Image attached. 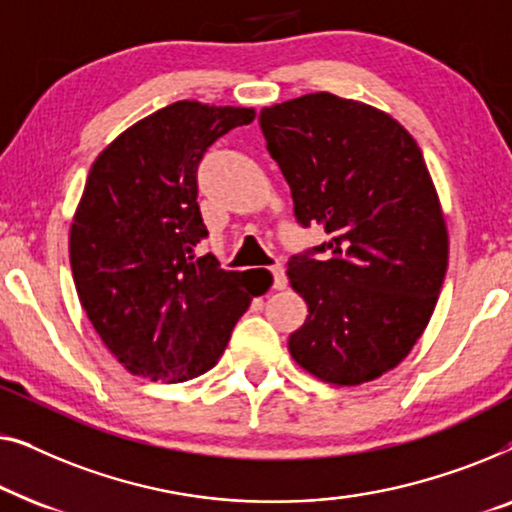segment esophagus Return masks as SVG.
<instances>
[{
    "instance_id": "34e87169",
    "label": "esophagus",
    "mask_w": 512,
    "mask_h": 512,
    "mask_svg": "<svg viewBox=\"0 0 512 512\" xmlns=\"http://www.w3.org/2000/svg\"><path fill=\"white\" fill-rule=\"evenodd\" d=\"M271 273H273V290H285V287H287V276H285L283 266L273 264L271 266Z\"/></svg>"
}]
</instances>
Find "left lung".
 Returning a JSON list of instances; mask_svg holds the SVG:
<instances>
[{"mask_svg":"<svg viewBox=\"0 0 512 512\" xmlns=\"http://www.w3.org/2000/svg\"><path fill=\"white\" fill-rule=\"evenodd\" d=\"M301 225L329 241L287 264L308 306L287 341L329 385L371 383L427 329L448 269V227L417 141L376 106L313 92L259 111Z\"/></svg>","mask_w":512,"mask_h":512,"instance_id":"left-lung-1","label":"left lung"}]
</instances>
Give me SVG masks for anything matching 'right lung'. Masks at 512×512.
Masks as SVG:
<instances>
[{"label":"right lung","instance_id":"1","mask_svg":"<svg viewBox=\"0 0 512 512\" xmlns=\"http://www.w3.org/2000/svg\"><path fill=\"white\" fill-rule=\"evenodd\" d=\"M253 120L246 106L183 99L134 122L92 164L69 229L71 273L92 327L132 376L183 383L213 369L250 301L271 287L194 257L206 236L201 157Z\"/></svg>","mask_w":512,"mask_h":512}]
</instances>
